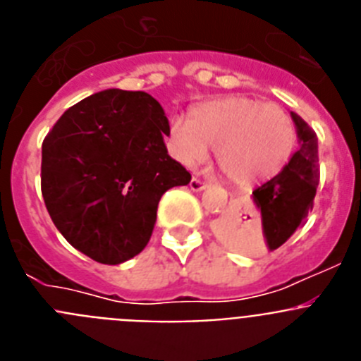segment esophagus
Masks as SVG:
<instances>
[{"label":"esophagus","mask_w":361,"mask_h":361,"mask_svg":"<svg viewBox=\"0 0 361 361\" xmlns=\"http://www.w3.org/2000/svg\"><path fill=\"white\" fill-rule=\"evenodd\" d=\"M190 188L193 191H202L204 188H206V183H202L199 177H193L191 178V183H190Z\"/></svg>","instance_id":"obj_1"}]
</instances>
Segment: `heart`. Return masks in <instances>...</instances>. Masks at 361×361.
Instances as JSON below:
<instances>
[{"mask_svg":"<svg viewBox=\"0 0 361 361\" xmlns=\"http://www.w3.org/2000/svg\"><path fill=\"white\" fill-rule=\"evenodd\" d=\"M171 153L186 166L215 148L220 173L235 184H251L275 175L293 148V124L275 104L251 97H226L193 108L191 117H175L168 133Z\"/></svg>","mask_w":361,"mask_h":361,"instance_id":"b5f03b06","label":"heart"}]
</instances>
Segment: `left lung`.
Here are the masks:
<instances>
[{
    "mask_svg": "<svg viewBox=\"0 0 361 361\" xmlns=\"http://www.w3.org/2000/svg\"><path fill=\"white\" fill-rule=\"evenodd\" d=\"M298 132L300 148L279 175L253 191L258 215H245L233 209L220 220L216 231L231 247L250 253L276 250L305 224L314 206L320 166H318V137L298 114L291 111Z\"/></svg>",
    "mask_w": 361,
    "mask_h": 361,
    "instance_id": "1",
    "label": "left lung"
}]
</instances>
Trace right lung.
<instances>
[{
    "label": "right lung",
    "instance_id": "obj_1",
    "mask_svg": "<svg viewBox=\"0 0 361 361\" xmlns=\"http://www.w3.org/2000/svg\"><path fill=\"white\" fill-rule=\"evenodd\" d=\"M170 124L146 92L111 88L59 117L41 152V193L56 228L99 264L141 253L162 193L191 175L168 155Z\"/></svg>",
    "mask_w": 361,
    "mask_h": 361
}]
</instances>
